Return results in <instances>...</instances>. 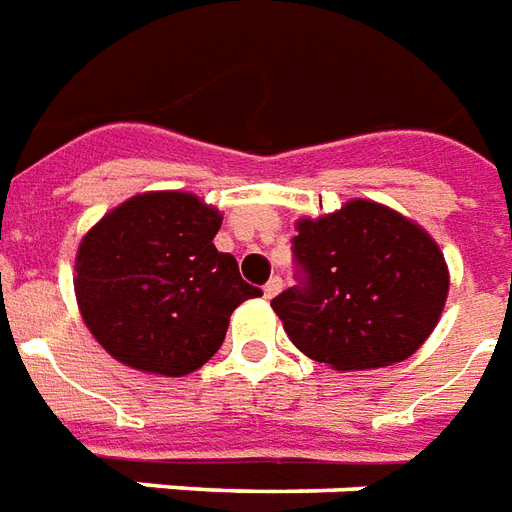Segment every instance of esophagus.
<instances>
[{"label": "esophagus", "instance_id": "34e87169", "mask_svg": "<svg viewBox=\"0 0 512 512\" xmlns=\"http://www.w3.org/2000/svg\"><path fill=\"white\" fill-rule=\"evenodd\" d=\"M279 290H282V277H271L266 282V288H263V293H266V299H274Z\"/></svg>", "mask_w": 512, "mask_h": 512}]
</instances>
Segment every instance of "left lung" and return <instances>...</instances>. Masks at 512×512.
<instances>
[{
	"label": "left lung",
	"instance_id": "1",
	"mask_svg": "<svg viewBox=\"0 0 512 512\" xmlns=\"http://www.w3.org/2000/svg\"><path fill=\"white\" fill-rule=\"evenodd\" d=\"M296 230V285L271 307L301 354L334 370H370L428 340L450 274L425 230L370 200L301 219Z\"/></svg>",
	"mask_w": 512,
	"mask_h": 512
}]
</instances>
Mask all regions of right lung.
Masks as SVG:
<instances>
[{
    "instance_id": "obj_1",
    "label": "right lung",
    "mask_w": 512,
    "mask_h": 512,
    "mask_svg": "<svg viewBox=\"0 0 512 512\" xmlns=\"http://www.w3.org/2000/svg\"><path fill=\"white\" fill-rule=\"evenodd\" d=\"M219 211L183 191L136 194L84 235L76 301L117 362L186 376L224 343L233 310L263 290L241 279L213 238Z\"/></svg>"
}]
</instances>
